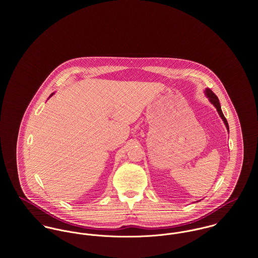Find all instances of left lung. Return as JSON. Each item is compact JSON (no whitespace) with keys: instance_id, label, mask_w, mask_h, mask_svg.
Wrapping results in <instances>:
<instances>
[{"instance_id":"left-lung-1","label":"left lung","mask_w":258,"mask_h":258,"mask_svg":"<svg viewBox=\"0 0 258 258\" xmlns=\"http://www.w3.org/2000/svg\"><path fill=\"white\" fill-rule=\"evenodd\" d=\"M204 92H205V95L207 96V98L209 99V101L216 107V109L218 111L220 117L222 119V121H223V123H224V125H225V127H226V130H227L228 133H229L228 123H227V121H226V119H225V117H224V115H223V113H222V111H221V103H220V100H219L218 96H217L210 88H206Z\"/></svg>"}]
</instances>
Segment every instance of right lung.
<instances>
[{
	"label": "right lung",
	"instance_id": "add662e5",
	"mask_svg": "<svg viewBox=\"0 0 258 258\" xmlns=\"http://www.w3.org/2000/svg\"><path fill=\"white\" fill-rule=\"evenodd\" d=\"M53 94H54V92H53V93H51V94H50V95H49V97H48V99H49V98H50V97H51V96H52V95H53Z\"/></svg>",
	"mask_w": 258,
	"mask_h": 258
}]
</instances>
